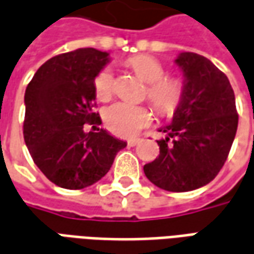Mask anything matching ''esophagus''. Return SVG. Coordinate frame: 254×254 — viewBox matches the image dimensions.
Instances as JSON below:
<instances>
[{"instance_id": "obj_1", "label": "esophagus", "mask_w": 254, "mask_h": 254, "mask_svg": "<svg viewBox=\"0 0 254 254\" xmlns=\"http://www.w3.org/2000/svg\"><path fill=\"white\" fill-rule=\"evenodd\" d=\"M139 142H141V139H130L127 143H128V146H135V145H138Z\"/></svg>"}]
</instances>
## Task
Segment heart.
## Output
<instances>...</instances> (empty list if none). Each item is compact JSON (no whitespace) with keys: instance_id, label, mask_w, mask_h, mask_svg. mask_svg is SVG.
I'll return each mask as SVG.
<instances>
[{"instance_id":"heart-1","label":"heart","mask_w":254,"mask_h":254,"mask_svg":"<svg viewBox=\"0 0 254 254\" xmlns=\"http://www.w3.org/2000/svg\"><path fill=\"white\" fill-rule=\"evenodd\" d=\"M127 65L136 76L147 83L146 97L156 111L164 116H170L181 105L185 94V86L181 79L165 76V68L152 56L139 55L127 60ZM115 78L111 68H104L95 75L94 90L100 101H108L113 94ZM153 116L146 107L118 102L105 112V123L113 134L119 136H134L142 128L152 123Z\"/></svg>"}]
</instances>
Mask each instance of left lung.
Returning <instances> with one entry per match:
<instances>
[{
  "label": "left lung",
  "instance_id": "left-lung-1",
  "mask_svg": "<svg viewBox=\"0 0 254 254\" xmlns=\"http://www.w3.org/2000/svg\"><path fill=\"white\" fill-rule=\"evenodd\" d=\"M185 94L172 123L160 131V154L145 164L149 181L167 191L202 188L222 170L238 127L235 95L227 76L204 56L183 52L175 60Z\"/></svg>",
  "mask_w": 254,
  "mask_h": 254
}]
</instances>
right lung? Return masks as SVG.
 I'll list each match as a JSON object with an SVG mask.
<instances>
[{
	"mask_svg": "<svg viewBox=\"0 0 254 254\" xmlns=\"http://www.w3.org/2000/svg\"><path fill=\"white\" fill-rule=\"evenodd\" d=\"M108 63L107 52L93 48L63 53L39 66L27 86L24 141L38 168L63 189L94 185L127 146L102 128H83L84 123H101L93 111L94 78Z\"/></svg>",
	"mask_w": 254,
	"mask_h": 254,
	"instance_id": "add662e5",
	"label": "right lung"
}]
</instances>
